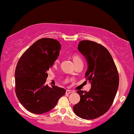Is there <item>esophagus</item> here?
I'll list each match as a JSON object with an SVG mask.
<instances>
[{"label":"esophagus","mask_w":134,"mask_h":134,"mask_svg":"<svg viewBox=\"0 0 134 134\" xmlns=\"http://www.w3.org/2000/svg\"><path fill=\"white\" fill-rule=\"evenodd\" d=\"M74 91H72V90H66V93L67 94H70V93H74Z\"/></svg>","instance_id":"1"}]
</instances>
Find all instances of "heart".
Masks as SVG:
<instances>
[{
	"label": "heart",
	"instance_id": "obj_1",
	"mask_svg": "<svg viewBox=\"0 0 134 134\" xmlns=\"http://www.w3.org/2000/svg\"><path fill=\"white\" fill-rule=\"evenodd\" d=\"M72 60H73V62H74V64H76L77 62L82 61L81 58H80L79 55H73L72 56ZM58 60H57L55 63H58Z\"/></svg>",
	"mask_w": 134,
	"mask_h": 134
}]
</instances>
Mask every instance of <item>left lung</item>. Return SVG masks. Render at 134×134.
Returning <instances> with one entry per match:
<instances>
[{"label": "left lung", "instance_id": "1", "mask_svg": "<svg viewBox=\"0 0 134 134\" xmlns=\"http://www.w3.org/2000/svg\"><path fill=\"white\" fill-rule=\"evenodd\" d=\"M77 49L86 60L85 77L91 87L88 92L77 91L81 99L73 110L82 119H94L111 107L117 93L119 76L111 54L103 45L83 40L79 42Z\"/></svg>", "mask_w": 134, "mask_h": 134}]
</instances>
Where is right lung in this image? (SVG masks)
<instances>
[{
	"mask_svg": "<svg viewBox=\"0 0 134 134\" xmlns=\"http://www.w3.org/2000/svg\"><path fill=\"white\" fill-rule=\"evenodd\" d=\"M60 49L57 40L41 38L19 58L15 70V91L19 102L27 111L35 114L50 111L65 94L62 87L44 84L47 70L57 59Z\"/></svg>",
	"mask_w": 134,
	"mask_h": 134,
	"instance_id": "1",
	"label": "right lung"
}]
</instances>
